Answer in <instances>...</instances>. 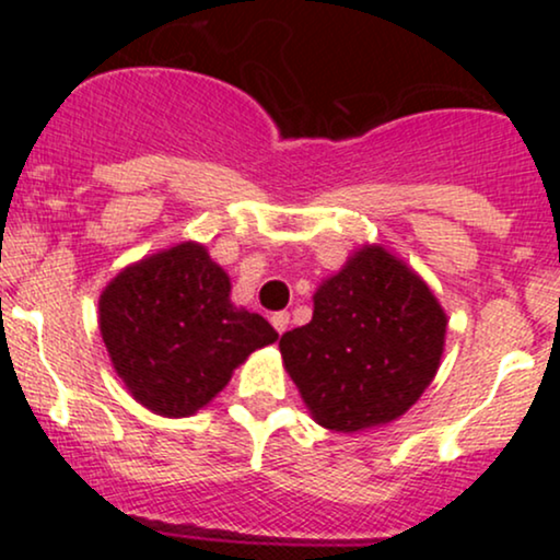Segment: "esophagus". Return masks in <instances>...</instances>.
<instances>
[{"label": "esophagus", "instance_id": "esophagus-1", "mask_svg": "<svg viewBox=\"0 0 560 560\" xmlns=\"http://www.w3.org/2000/svg\"><path fill=\"white\" fill-rule=\"evenodd\" d=\"M271 324H273V329H276V331L284 334V331L289 329V313H287V311L273 313V316H271Z\"/></svg>", "mask_w": 560, "mask_h": 560}]
</instances>
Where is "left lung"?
I'll list each match as a JSON object with an SVG mask.
<instances>
[{"instance_id": "obj_1", "label": "left lung", "mask_w": 560, "mask_h": 560, "mask_svg": "<svg viewBox=\"0 0 560 560\" xmlns=\"http://www.w3.org/2000/svg\"><path fill=\"white\" fill-rule=\"evenodd\" d=\"M447 318L384 247H363L324 281L313 320L281 334V358L320 427L358 432L400 419L440 369Z\"/></svg>"}]
</instances>
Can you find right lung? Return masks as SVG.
I'll return each mask as SVG.
<instances>
[{
  "label": "right lung",
  "instance_id": "1",
  "mask_svg": "<svg viewBox=\"0 0 560 560\" xmlns=\"http://www.w3.org/2000/svg\"><path fill=\"white\" fill-rule=\"evenodd\" d=\"M229 292V276L195 242L152 255L107 284L100 331L141 405L171 419L191 416L249 352L279 339L258 313L231 305Z\"/></svg>",
  "mask_w": 560,
  "mask_h": 560
}]
</instances>
